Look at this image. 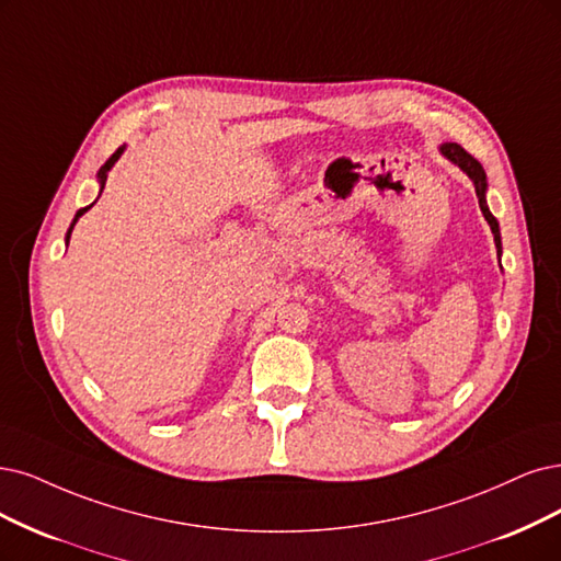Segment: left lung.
Here are the masks:
<instances>
[{"label":"left lung","mask_w":561,"mask_h":561,"mask_svg":"<svg viewBox=\"0 0 561 561\" xmlns=\"http://www.w3.org/2000/svg\"><path fill=\"white\" fill-rule=\"evenodd\" d=\"M442 154L446 159H450L455 165H460V169L471 178L473 186H476V196H479V205H481V213L488 219L490 228H492V236H494V244H496V254L502 256V233H500V224L492 217L488 201H485V192H488V180H485V171L483 165L476 161L465 148H460L458 142H444L442 145Z\"/></svg>","instance_id":"8db88e82"}]
</instances>
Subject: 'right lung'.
Instances as JSON below:
<instances>
[{"mask_svg": "<svg viewBox=\"0 0 561 561\" xmlns=\"http://www.w3.org/2000/svg\"><path fill=\"white\" fill-rule=\"evenodd\" d=\"M122 152H124V145H122V148H117L113 154H111V159L106 161V163H103L101 165V169H99V173H96V178H99V184H101V190H103V184H106V180H108V171L113 169V165H115V161L122 157ZM94 205V203H92ZM92 205H88V207H80V210L76 213V217H73V221H71V226H69V231H67V244H69V238H71V231H73V226H76V221L82 217V215H85L88 210H90V207Z\"/></svg>", "mask_w": 561, "mask_h": 561, "instance_id": "right-lung-1", "label": "right lung"}]
</instances>
